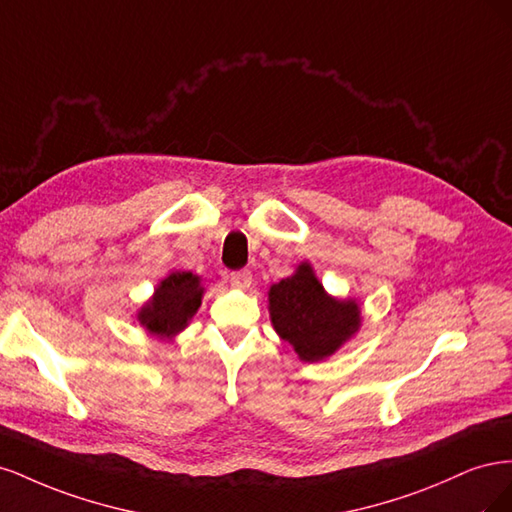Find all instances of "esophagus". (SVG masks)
Returning <instances> with one entry per match:
<instances>
[{
	"instance_id": "esophagus-1",
	"label": "esophagus",
	"mask_w": 512,
	"mask_h": 512,
	"mask_svg": "<svg viewBox=\"0 0 512 512\" xmlns=\"http://www.w3.org/2000/svg\"><path fill=\"white\" fill-rule=\"evenodd\" d=\"M230 284L235 286V288H241V290L250 288V286H252V273L247 271V269H241V271L230 273Z\"/></svg>"
}]
</instances>
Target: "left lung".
I'll return each instance as SVG.
<instances>
[{
  "instance_id": "1",
  "label": "left lung",
  "mask_w": 512,
  "mask_h": 512,
  "mask_svg": "<svg viewBox=\"0 0 512 512\" xmlns=\"http://www.w3.org/2000/svg\"><path fill=\"white\" fill-rule=\"evenodd\" d=\"M267 294L275 333L303 363L329 359L361 331V303L329 294L307 260Z\"/></svg>"
}]
</instances>
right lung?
Masks as SVG:
<instances>
[{
    "instance_id": "right-lung-1",
    "label": "right lung",
    "mask_w": 512,
    "mask_h": 512,
    "mask_svg": "<svg viewBox=\"0 0 512 512\" xmlns=\"http://www.w3.org/2000/svg\"><path fill=\"white\" fill-rule=\"evenodd\" d=\"M203 297L205 284L200 275L192 271H170L138 309L136 320L151 337L160 342H173L181 331L188 329Z\"/></svg>"
}]
</instances>
